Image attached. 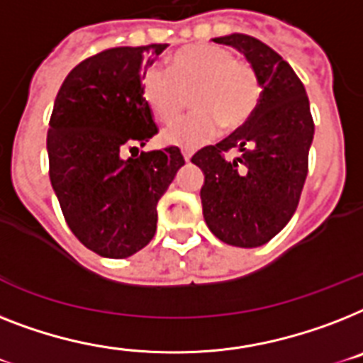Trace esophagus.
<instances>
[{
	"label": "esophagus",
	"instance_id": "1",
	"mask_svg": "<svg viewBox=\"0 0 363 363\" xmlns=\"http://www.w3.org/2000/svg\"><path fill=\"white\" fill-rule=\"evenodd\" d=\"M191 155H194V151H190V149H182V156H184V160L186 162L191 160Z\"/></svg>",
	"mask_w": 363,
	"mask_h": 363
}]
</instances>
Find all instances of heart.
<instances>
[{
	"label": "heart",
	"instance_id": "obj_1",
	"mask_svg": "<svg viewBox=\"0 0 363 363\" xmlns=\"http://www.w3.org/2000/svg\"><path fill=\"white\" fill-rule=\"evenodd\" d=\"M186 95L196 111L167 126L162 140L194 149L211 141L220 126H242L257 110L261 82L253 65L233 57L228 48L190 44L169 57L167 70L151 67L141 76V96L162 123H172L184 111Z\"/></svg>",
	"mask_w": 363,
	"mask_h": 363
}]
</instances>
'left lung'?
Masks as SVG:
<instances>
[{
    "label": "left lung",
    "mask_w": 363,
    "mask_h": 363,
    "mask_svg": "<svg viewBox=\"0 0 363 363\" xmlns=\"http://www.w3.org/2000/svg\"><path fill=\"white\" fill-rule=\"evenodd\" d=\"M212 40L246 55L261 82V100L231 135L191 156L205 173L203 216L222 242L257 248L276 237L298 207L313 117L304 84L278 52L242 33ZM231 150L241 155L229 159Z\"/></svg>",
    "instance_id": "left-lung-1"
}]
</instances>
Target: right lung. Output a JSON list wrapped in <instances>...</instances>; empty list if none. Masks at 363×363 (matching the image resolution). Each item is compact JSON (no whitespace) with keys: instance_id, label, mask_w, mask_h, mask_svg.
I'll use <instances>...</instances> for the list:
<instances>
[{"instance_id":"1","label":"right lung","mask_w":363,"mask_h":363,"mask_svg":"<svg viewBox=\"0 0 363 363\" xmlns=\"http://www.w3.org/2000/svg\"><path fill=\"white\" fill-rule=\"evenodd\" d=\"M166 46L102 50L76 65L55 96L50 181L70 231L102 257H130L151 242L158 199L184 166L179 147L138 151L158 134L141 76Z\"/></svg>"}]
</instances>
